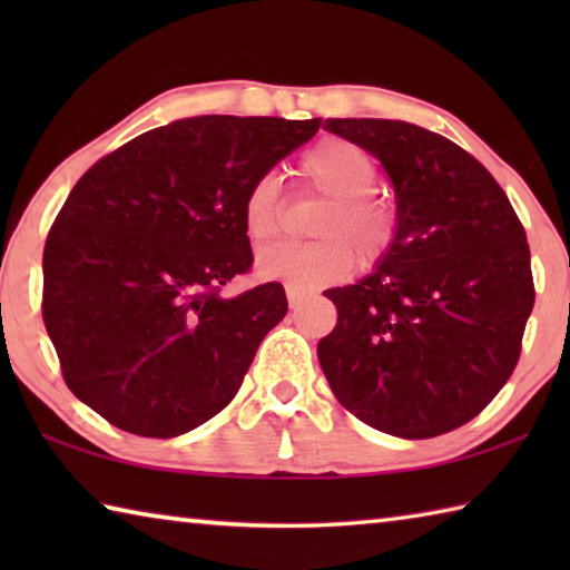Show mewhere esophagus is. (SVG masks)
I'll list each match as a JSON object with an SVG mask.
<instances>
[{
	"label": "esophagus",
	"mask_w": 570,
	"mask_h": 570,
	"mask_svg": "<svg viewBox=\"0 0 570 570\" xmlns=\"http://www.w3.org/2000/svg\"><path fill=\"white\" fill-rule=\"evenodd\" d=\"M286 298H288V306L296 308L298 304L304 302L306 294L302 292V288H296V286H288V284H286Z\"/></svg>",
	"instance_id": "obj_1"
}]
</instances>
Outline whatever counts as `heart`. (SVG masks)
I'll list each match as a JSON object with an SVG mask.
<instances>
[{"mask_svg": "<svg viewBox=\"0 0 570 570\" xmlns=\"http://www.w3.org/2000/svg\"><path fill=\"white\" fill-rule=\"evenodd\" d=\"M304 188L324 198L312 220L316 240L304 246H274L256 262L258 276L296 288H320L342 282L360 266L380 264L397 236V214L387 198L374 190L380 178L370 150L346 138H324L298 163ZM284 200L274 173L248 183L240 200V224L254 246H266L282 234Z\"/></svg>", "mask_w": 570, "mask_h": 570, "instance_id": "b5f03b06", "label": "heart"}]
</instances>
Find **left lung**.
Here are the masks:
<instances>
[{"instance_id":"obj_1","label":"left lung","mask_w":570,"mask_h":570,"mask_svg":"<svg viewBox=\"0 0 570 570\" xmlns=\"http://www.w3.org/2000/svg\"><path fill=\"white\" fill-rule=\"evenodd\" d=\"M394 186L397 236L377 272L324 292L336 326L316 346L354 417L404 440L445 435L513 374L533 312L525 228L480 160L404 120L330 118Z\"/></svg>"}]
</instances>
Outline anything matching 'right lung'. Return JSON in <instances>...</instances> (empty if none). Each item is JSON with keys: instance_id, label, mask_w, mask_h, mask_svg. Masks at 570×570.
Returning <instances> with one entry per match:
<instances>
[{"instance_id": "1", "label": "right lung", "mask_w": 570, "mask_h": 570, "mask_svg": "<svg viewBox=\"0 0 570 570\" xmlns=\"http://www.w3.org/2000/svg\"><path fill=\"white\" fill-rule=\"evenodd\" d=\"M322 120L198 115L148 130L75 183L47 234L42 320L77 400L140 438H176L236 397L284 286L224 296L254 264L248 183Z\"/></svg>"}]
</instances>
